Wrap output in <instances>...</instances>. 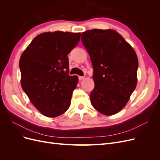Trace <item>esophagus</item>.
<instances>
[{
	"label": "esophagus",
	"mask_w": 160,
	"mask_h": 160,
	"mask_svg": "<svg viewBox=\"0 0 160 160\" xmlns=\"http://www.w3.org/2000/svg\"><path fill=\"white\" fill-rule=\"evenodd\" d=\"M85 79V77H83V76H79V80L81 81V80H83Z\"/></svg>",
	"instance_id": "esophagus-1"
}]
</instances>
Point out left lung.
Masks as SVG:
<instances>
[{"mask_svg":"<svg viewBox=\"0 0 160 160\" xmlns=\"http://www.w3.org/2000/svg\"><path fill=\"white\" fill-rule=\"evenodd\" d=\"M93 69L92 105L105 115L118 113L137 85L138 59L134 49L114 30L92 29L81 34Z\"/></svg>","mask_w":160,"mask_h":160,"instance_id":"1","label":"left lung"}]
</instances>
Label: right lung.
Returning a JSON list of instances; mask_svg holds the SVG:
<instances>
[{
    "mask_svg": "<svg viewBox=\"0 0 160 160\" xmlns=\"http://www.w3.org/2000/svg\"><path fill=\"white\" fill-rule=\"evenodd\" d=\"M80 37V32H43L34 38L21 57L22 88L47 117H57L69 108L78 77L69 75L67 55Z\"/></svg>",
    "mask_w": 160,
    "mask_h": 160,
    "instance_id": "obj_1",
    "label": "right lung"
}]
</instances>
